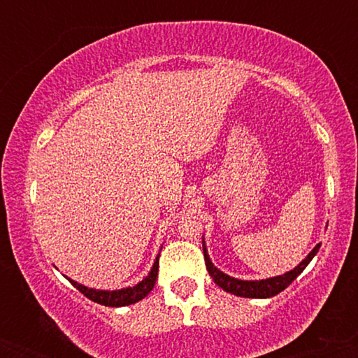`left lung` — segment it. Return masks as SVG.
Listing matches in <instances>:
<instances>
[{
	"mask_svg": "<svg viewBox=\"0 0 358 358\" xmlns=\"http://www.w3.org/2000/svg\"><path fill=\"white\" fill-rule=\"evenodd\" d=\"M202 245H203V257H205V264H207V271L217 286L222 287L224 291H227V293H232L236 294V296H242V298H271V296H276V294L281 293L282 289H286V287L303 273V269L310 264V261L316 256V252H318L320 245L322 244H316L315 248L311 249V252L308 254L301 262H299L296 268L287 271L285 274H279V276L266 278V279H237V278L229 276V274L222 273L217 266H213L212 259L208 256L207 245H205V239L202 241Z\"/></svg>",
	"mask_w": 358,
	"mask_h": 358,
	"instance_id": "left-lung-1",
	"label": "left lung"
}]
</instances>
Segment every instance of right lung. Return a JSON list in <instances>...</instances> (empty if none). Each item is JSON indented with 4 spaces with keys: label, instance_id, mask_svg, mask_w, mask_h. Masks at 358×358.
Returning <instances> with one entry per match:
<instances>
[{
    "label": "right lung",
    "instance_id": "obj_1",
    "mask_svg": "<svg viewBox=\"0 0 358 358\" xmlns=\"http://www.w3.org/2000/svg\"><path fill=\"white\" fill-rule=\"evenodd\" d=\"M159 254L156 256L153 268L150 269V273L146 274L138 285L127 286V287H121V289H96V287H89L80 285V282L73 281L69 276H65L69 281L72 282L73 287L80 291L84 296H87L90 301H96L99 305L104 306H113V308H119V306H127V305H134V303L141 301L143 298L150 294V291L155 287L156 278H158V268H159Z\"/></svg>",
    "mask_w": 358,
    "mask_h": 358
}]
</instances>
